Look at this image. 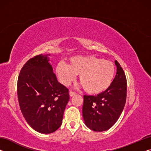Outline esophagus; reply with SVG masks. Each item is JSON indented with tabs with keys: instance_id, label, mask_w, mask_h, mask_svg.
Returning a JSON list of instances; mask_svg holds the SVG:
<instances>
[{
	"instance_id": "1",
	"label": "esophagus",
	"mask_w": 151,
	"mask_h": 151,
	"mask_svg": "<svg viewBox=\"0 0 151 151\" xmlns=\"http://www.w3.org/2000/svg\"><path fill=\"white\" fill-rule=\"evenodd\" d=\"M76 93H75V92H73V91H70L69 92V95H70V96H74V95H75Z\"/></svg>"
}]
</instances>
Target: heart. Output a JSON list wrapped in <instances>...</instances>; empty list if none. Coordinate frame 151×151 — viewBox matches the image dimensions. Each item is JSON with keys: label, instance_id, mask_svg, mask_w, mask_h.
<instances>
[{"label": "heart", "instance_id": "1", "mask_svg": "<svg viewBox=\"0 0 151 151\" xmlns=\"http://www.w3.org/2000/svg\"><path fill=\"white\" fill-rule=\"evenodd\" d=\"M68 61V65L60 62L56 67L63 85H68L79 75V81L89 94L101 93L111 86L115 74L113 63L93 56H75Z\"/></svg>", "mask_w": 151, "mask_h": 151}]
</instances>
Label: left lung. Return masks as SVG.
<instances>
[{"instance_id": "obj_1", "label": "left lung", "mask_w": 151, "mask_h": 151, "mask_svg": "<svg viewBox=\"0 0 151 151\" xmlns=\"http://www.w3.org/2000/svg\"><path fill=\"white\" fill-rule=\"evenodd\" d=\"M114 63L116 74L111 86L96 96L84 95L83 119L86 126L94 131H105L113 126L126 103V76L120 64L116 60Z\"/></svg>"}]
</instances>
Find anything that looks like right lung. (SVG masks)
Here are the masks:
<instances>
[{
    "label": "right lung",
    "mask_w": 151,
    "mask_h": 151,
    "mask_svg": "<svg viewBox=\"0 0 151 151\" xmlns=\"http://www.w3.org/2000/svg\"><path fill=\"white\" fill-rule=\"evenodd\" d=\"M50 55L29 59L20 70L18 99L25 120L36 131L50 134L59 128L66 104L68 88L58 83L49 61Z\"/></svg>",
    "instance_id": "right-lung-1"
}]
</instances>
